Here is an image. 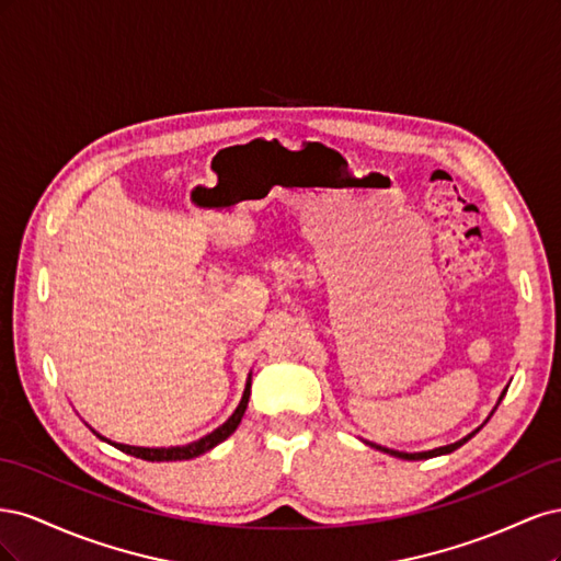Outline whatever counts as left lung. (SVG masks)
Wrapping results in <instances>:
<instances>
[{"label":"left lung","instance_id":"1","mask_svg":"<svg viewBox=\"0 0 561 561\" xmlns=\"http://www.w3.org/2000/svg\"><path fill=\"white\" fill-rule=\"evenodd\" d=\"M505 393H507V386L503 388V393H501V398H499V402H496V407L501 404V400L505 398ZM496 407H494V410H491V414H494L496 412ZM489 414V416H491ZM489 416H486V421H489ZM484 421V423H486ZM484 423H482V426H484ZM480 426V428H482ZM480 428H474L472 433H468L466 437H461V439H458V443H454V445H445V447H437V449H431V451H414V454H410V451H396V449H388V447H379V445H371V447H375V449H379V451H383V454H390V456H396V458H404V461H423V458H433V456H443V454H451V451H456L458 447H461V445H466L468 443V439L474 435V433H480ZM369 445V443H367Z\"/></svg>","mask_w":561,"mask_h":561}]
</instances>
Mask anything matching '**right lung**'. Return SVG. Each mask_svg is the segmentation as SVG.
<instances>
[{
	"instance_id": "add662e5",
	"label": "right lung",
	"mask_w": 561,
	"mask_h": 561,
	"mask_svg": "<svg viewBox=\"0 0 561 561\" xmlns=\"http://www.w3.org/2000/svg\"><path fill=\"white\" fill-rule=\"evenodd\" d=\"M250 383H252V371L248 375V381H245V390H243V398L239 402V407H236V412L222 423V426L215 428L213 433H208L206 437L196 439V443H190V445H182V447H135V445H122V443H112V439L103 437L98 431H91L100 437L105 439V443H110L112 447L122 449L124 454H130V456H138V458H145V461H190V458H196L201 454L210 451L213 447H217L219 443H225V439L239 428V423L248 410V400H250Z\"/></svg>"
}]
</instances>
